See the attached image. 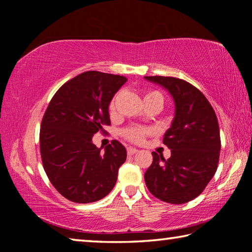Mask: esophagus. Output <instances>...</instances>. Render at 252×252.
I'll use <instances>...</instances> for the list:
<instances>
[{
    "instance_id": "obj_1",
    "label": "esophagus",
    "mask_w": 252,
    "mask_h": 252,
    "mask_svg": "<svg viewBox=\"0 0 252 252\" xmlns=\"http://www.w3.org/2000/svg\"><path fill=\"white\" fill-rule=\"evenodd\" d=\"M126 150H127V155H129V156H133L134 153L138 152V149H135V148H132V147H129V148L126 149Z\"/></svg>"
}]
</instances>
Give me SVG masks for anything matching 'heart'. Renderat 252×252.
Returning <instances> with one entry per match:
<instances>
[{"label":"heart","instance_id":"obj_1","mask_svg":"<svg viewBox=\"0 0 252 252\" xmlns=\"http://www.w3.org/2000/svg\"><path fill=\"white\" fill-rule=\"evenodd\" d=\"M153 96H160L162 97V95L160 93H158L156 91H151V92H148L146 96H144V99H147V97H153ZM114 97L112 100H111L110 104H109V110L110 112H113L114 111ZM148 129H144V127H139V126H129L126 127L122 131V135L125 136L126 140H129L131 142H134V143H140L142 142L144 138H146V135L149 133Z\"/></svg>","mask_w":252,"mask_h":252}]
</instances>
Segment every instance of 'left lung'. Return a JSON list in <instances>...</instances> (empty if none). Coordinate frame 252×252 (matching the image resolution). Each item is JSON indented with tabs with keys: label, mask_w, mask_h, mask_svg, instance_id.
I'll list each match as a JSON object with an SVG mask.
<instances>
[{
	"label": "left lung",
	"mask_w": 252,
	"mask_h": 252,
	"mask_svg": "<svg viewBox=\"0 0 252 252\" xmlns=\"http://www.w3.org/2000/svg\"><path fill=\"white\" fill-rule=\"evenodd\" d=\"M144 79L168 90L176 105L171 126L163 136L171 157L165 160L152 152V164L144 173L146 185L161 201L189 202L202 192L218 168V119L203 93L187 81L159 75Z\"/></svg>",
	"instance_id": "obj_1"
}]
</instances>
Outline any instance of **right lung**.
I'll list each match as a JSON object with an SVG mask.
<instances>
[{
    "label": "right lung",
    "instance_id": "right-lung-1",
    "mask_svg": "<svg viewBox=\"0 0 252 252\" xmlns=\"http://www.w3.org/2000/svg\"><path fill=\"white\" fill-rule=\"evenodd\" d=\"M126 78L88 71L67 81L50 101L41 123L40 150L44 171L63 197L94 202L111 192L126 150L113 140L96 148L92 136L110 126L109 104Z\"/></svg>",
    "mask_w": 252,
    "mask_h": 252
}]
</instances>
